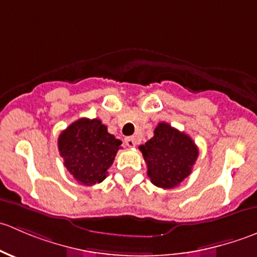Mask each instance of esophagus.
I'll return each mask as SVG.
<instances>
[{"mask_svg": "<svg viewBox=\"0 0 257 257\" xmlns=\"http://www.w3.org/2000/svg\"><path fill=\"white\" fill-rule=\"evenodd\" d=\"M124 142H125V144L128 145L129 148H133L137 145V139L136 137H126L125 139H124Z\"/></svg>", "mask_w": 257, "mask_h": 257, "instance_id": "1", "label": "esophagus"}]
</instances>
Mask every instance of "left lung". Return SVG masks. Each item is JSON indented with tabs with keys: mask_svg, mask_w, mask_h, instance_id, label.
Returning a JSON list of instances; mask_svg holds the SVG:
<instances>
[{
	"mask_svg": "<svg viewBox=\"0 0 257 257\" xmlns=\"http://www.w3.org/2000/svg\"><path fill=\"white\" fill-rule=\"evenodd\" d=\"M148 177L158 188L172 189L190 175L199 155L193 139L168 123L158 124L154 137L139 147Z\"/></svg>",
	"mask_w": 257,
	"mask_h": 257,
	"instance_id": "8db88e82",
	"label": "left lung"
}]
</instances>
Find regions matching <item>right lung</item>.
<instances>
[{"label": "right lung", "instance_id": "1", "mask_svg": "<svg viewBox=\"0 0 257 257\" xmlns=\"http://www.w3.org/2000/svg\"><path fill=\"white\" fill-rule=\"evenodd\" d=\"M120 144L99 119L80 118L58 138L64 167L78 183L87 186L102 183L107 178Z\"/></svg>", "mask_w": 257, "mask_h": 257}]
</instances>
